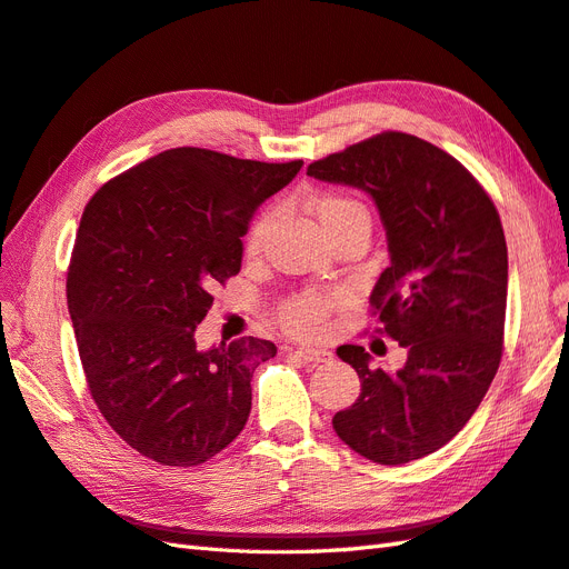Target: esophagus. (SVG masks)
Instances as JSON below:
<instances>
[{
	"mask_svg": "<svg viewBox=\"0 0 569 569\" xmlns=\"http://www.w3.org/2000/svg\"><path fill=\"white\" fill-rule=\"evenodd\" d=\"M296 355L300 357V360L310 362V365H323V362L331 360V352L321 350V348H298Z\"/></svg>",
	"mask_w": 569,
	"mask_h": 569,
	"instance_id": "34e87169",
	"label": "esophagus"
}]
</instances>
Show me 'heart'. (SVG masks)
Instances as JSON below:
<instances>
[{
  "mask_svg": "<svg viewBox=\"0 0 569 569\" xmlns=\"http://www.w3.org/2000/svg\"><path fill=\"white\" fill-rule=\"evenodd\" d=\"M315 217L319 226L329 238L338 231L348 229V226L365 223L369 226V212L367 207L350 198V194H340V192H327L315 202ZM269 229V214L259 217L252 229L246 238V252L254 254L259 248H262V240ZM340 305L338 293H317V290H305V293H298L290 300H286L279 310V321L281 327L300 338H315L321 336L329 327V317Z\"/></svg>",
  "mask_w": 569,
  "mask_h": 569,
  "instance_id": "obj_1",
  "label": "heart"
}]
</instances>
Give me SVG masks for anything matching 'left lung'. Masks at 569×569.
Here are the masks:
<instances>
[{
	"label": "left lung",
	"mask_w": 569,
	"mask_h": 569,
	"mask_svg": "<svg viewBox=\"0 0 569 569\" xmlns=\"http://www.w3.org/2000/svg\"><path fill=\"white\" fill-rule=\"evenodd\" d=\"M307 176L371 194L391 264L371 290L379 333L408 350L396 375L362 346L336 352L362 391L333 417L340 441L379 465L443 448L479 408L502 357L508 246L489 192L456 157L383 131L312 161Z\"/></svg>",
	"instance_id": "1"
}]
</instances>
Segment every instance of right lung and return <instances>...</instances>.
<instances>
[{
	"label": "right lung",
	"instance_id": "right-lung-1",
	"mask_svg": "<svg viewBox=\"0 0 569 569\" xmlns=\"http://www.w3.org/2000/svg\"><path fill=\"white\" fill-rule=\"evenodd\" d=\"M300 167L176 148L86 204L67 271L78 355L97 410L140 456L198 467L246 427L276 346L246 336L202 352L194 329L240 271L254 212Z\"/></svg>",
	"mask_w": 569,
	"mask_h": 569
}]
</instances>
